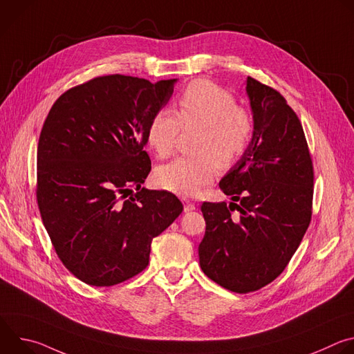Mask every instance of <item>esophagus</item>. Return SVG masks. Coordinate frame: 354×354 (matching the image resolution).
<instances>
[{
  "label": "esophagus",
  "instance_id": "esophagus-1",
  "mask_svg": "<svg viewBox=\"0 0 354 354\" xmlns=\"http://www.w3.org/2000/svg\"><path fill=\"white\" fill-rule=\"evenodd\" d=\"M183 203H185V207H183L185 213H189V212H193V210H196V206H194L193 203H190V201H189L187 198H185V200H183Z\"/></svg>",
  "mask_w": 354,
  "mask_h": 354
}]
</instances>
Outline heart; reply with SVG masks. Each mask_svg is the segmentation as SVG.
<instances>
[{"mask_svg":"<svg viewBox=\"0 0 354 354\" xmlns=\"http://www.w3.org/2000/svg\"><path fill=\"white\" fill-rule=\"evenodd\" d=\"M182 129L200 130L194 145L197 157H180L158 167L156 180L169 192L193 196L213 180L216 164L227 168L242 156L254 123L230 92L198 80L180 96L176 113L168 108L156 112L147 130L148 145L160 158H165L172 154Z\"/></svg>","mask_w":354,"mask_h":354,"instance_id":"b5f03b06","label":"heart"}]
</instances>
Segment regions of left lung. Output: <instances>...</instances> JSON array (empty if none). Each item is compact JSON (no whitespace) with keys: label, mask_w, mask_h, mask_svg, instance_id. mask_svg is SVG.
Masks as SVG:
<instances>
[{"label":"left lung","mask_w":354,"mask_h":354,"mask_svg":"<svg viewBox=\"0 0 354 354\" xmlns=\"http://www.w3.org/2000/svg\"><path fill=\"white\" fill-rule=\"evenodd\" d=\"M245 89L254 131L220 180L230 206L201 205L206 234L198 245L205 274L241 294L265 287L286 269L310 225L314 194L313 161L297 115L277 91L254 78H246Z\"/></svg>","instance_id":"left-lung-1"}]
</instances>
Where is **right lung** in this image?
I'll list each match as a JSON object with an SVG mask.
<instances>
[{"label": "right lung", "instance_id": "obj_1", "mask_svg": "<svg viewBox=\"0 0 354 354\" xmlns=\"http://www.w3.org/2000/svg\"><path fill=\"white\" fill-rule=\"evenodd\" d=\"M176 82L97 77L64 92L46 118L40 216L63 265L89 286H115L144 270L151 242L183 212L175 194L142 187L148 124Z\"/></svg>", "mask_w": 354, "mask_h": 354}]
</instances>
